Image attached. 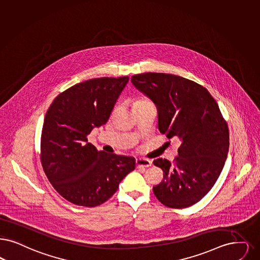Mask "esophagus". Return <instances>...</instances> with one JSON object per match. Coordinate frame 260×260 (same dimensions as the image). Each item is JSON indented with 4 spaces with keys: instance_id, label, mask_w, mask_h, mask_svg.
Masks as SVG:
<instances>
[{
    "instance_id": "esophagus-1",
    "label": "esophagus",
    "mask_w": 260,
    "mask_h": 260,
    "mask_svg": "<svg viewBox=\"0 0 260 260\" xmlns=\"http://www.w3.org/2000/svg\"><path fill=\"white\" fill-rule=\"evenodd\" d=\"M136 167H148L152 166V161L148 158H143V157H139L136 158Z\"/></svg>"
}]
</instances>
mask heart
I'll return each instance as SVG.
<instances>
[{"label": "heart", "instance_id": "heart-1", "mask_svg": "<svg viewBox=\"0 0 260 260\" xmlns=\"http://www.w3.org/2000/svg\"><path fill=\"white\" fill-rule=\"evenodd\" d=\"M147 102H149V101H147L145 99H139V100H137V101L135 102L134 106H135V105H138V104H144V103H147Z\"/></svg>", "mask_w": 260, "mask_h": 260}]
</instances>
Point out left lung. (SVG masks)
Returning <instances> with one entry per match:
<instances>
[{
    "label": "left lung",
    "mask_w": 260,
    "mask_h": 260,
    "mask_svg": "<svg viewBox=\"0 0 260 260\" xmlns=\"http://www.w3.org/2000/svg\"><path fill=\"white\" fill-rule=\"evenodd\" d=\"M132 83L156 104L159 132L181 141L173 162L162 157L154 160L162 169L164 180L153 191L167 207H189L207 194L223 168L228 124L211 93L194 81L146 73L134 75Z\"/></svg>",
    "instance_id": "obj_1"
}]
</instances>
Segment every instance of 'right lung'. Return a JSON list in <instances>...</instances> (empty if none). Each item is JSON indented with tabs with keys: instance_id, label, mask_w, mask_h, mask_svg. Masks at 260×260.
<instances>
[{
	"instance_id": "add662e5",
	"label": "right lung",
	"mask_w": 260,
	"mask_h": 260,
	"mask_svg": "<svg viewBox=\"0 0 260 260\" xmlns=\"http://www.w3.org/2000/svg\"><path fill=\"white\" fill-rule=\"evenodd\" d=\"M128 76L76 84L48 108L41 139V161L53 187L73 204L95 207L117 191L135 170L134 156L98 151L88 142L93 127L106 124Z\"/></svg>"
}]
</instances>
